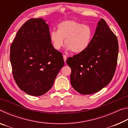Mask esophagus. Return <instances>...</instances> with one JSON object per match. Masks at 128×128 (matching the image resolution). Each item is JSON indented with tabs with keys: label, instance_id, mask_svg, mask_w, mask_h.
<instances>
[{
	"label": "esophagus",
	"instance_id": "obj_1",
	"mask_svg": "<svg viewBox=\"0 0 128 128\" xmlns=\"http://www.w3.org/2000/svg\"><path fill=\"white\" fill-rule=\"evenodd\" d=\"M63 58H64V62H66V59H67V56H66V55H63Z\"/></svg>",
	"mask_w": 128,
	"mask_h": 128
}]
</instances>
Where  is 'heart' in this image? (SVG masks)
<instances>
[{"label": "heart", "instance_id": "obj_1", "mask_svg": "<svg viewBox=\"0 0 128 128\" xmlns=\"http://www.w3.org/2000/svg\"><path fill=\"white\" fill-rule=\"evenodd\" d=\"M93 31L89 25L76 21L67 20L59 23L57 31L51 32L50 38L54 48L59 50L65 44L68 50L76 54L86 51L90 46Z\"/></svg>", "mask_w": 128, "mask_h": 128}]
</instances>
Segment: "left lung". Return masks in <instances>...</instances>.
<instances>
[{
    "label": "left lung",
    "mask_w": 128,
    "mask_h": 128,
    "mask_svg": "<svg viewBox=\"0 0 128 128\" xmlns=\"http://www.w3.org/2000/svg\"><path fill=\"white\" fill-rule=\"evenodd\" d=\"M118 53V38L101 18L88 48L66 61L72 70L70 83L73 88L88 95L106 87L115 72Z\"/></svg>",
    "instance_id": "8db88e82"
}]
</instances>
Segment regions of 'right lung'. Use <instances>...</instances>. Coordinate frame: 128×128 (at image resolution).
<instances>
[{
  "mask_svg": "<svg viewBox=\"0 0 128 128\" xmlns=\"http://www.w3.org/2000/svg\"><path fill=\"white\" fill-rule=\"evenodd\" d=\"M49 26L41 18L24 23L10 45V61L14 81L33 96L44 94L64 65L62 54L54 48Z\"/></svg>",
  "mask_w": 128,
  "mask_h": 128,
  "instance_id": "right-lung-1",
  "label": "right lung"
}]
</instances>
